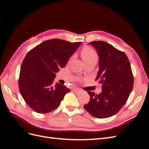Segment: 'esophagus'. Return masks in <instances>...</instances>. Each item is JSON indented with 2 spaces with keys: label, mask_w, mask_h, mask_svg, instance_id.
Masks as SVG:
<instances>
[{
  "label": "esophagus",
  "mask_w": 149,
  "mask_h": 149,
  "mask_svg": "<svg viewBox=\"0 0 149 149\" xmlns=\"http://www.w3.org/2000/svg\"><path fill=\"white\" fill-rule=\"evenodd\" d=\"M73 92L75 94H79L81 93H82V90L79 89V88H74V89H73Z\"/></svg>",
  "instance_id": "1"
}]
</instances>
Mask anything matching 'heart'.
<instances>
[{
    "instance_id": "heart-1",
    "label": "heart",
    "mask_w": 149,
    "mask_h": 149,
    "mask_svg": "<svg viewBox=\"0 0 149 149\" xmlns=\"http://www.w3.org/2000/svg\"><path fill=\"white\" fill-rule=\"evenodd\" d=\"M81 56L85 63L92 60H97V58L96 52L90 47H84L82 49Z\"/></svg>"
}]
</instances>
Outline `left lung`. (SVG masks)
<instances>
[{
	"mask_svg": "<svg viewBox=\"0 0 149 149\" xmlns=\"http://www.w3.org/2000/svg\"><path fill=\"white\" fill-rule=\"evenodd\" d=\"M99 56V71L96 81L102 84L99 94L88 91L89 102L85 110L97 118L115 115L127 101L134 85L130 64L125 53L102 41L90 42Z\"/></svg>",
	"mask_w": 149,
	"mask_h": 149,
	"instance_id": "left-lung-1",
	"label": "left lung"
}]
</instances>
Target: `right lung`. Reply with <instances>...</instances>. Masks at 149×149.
Listing matches in <instances>:
<instances>
[{"label": "right lung", "mask_w": 149, "mask_h": 149, "mask_svg": "<svg viewBox=\"0 0 149 149\" xmlns=\"http://www.w3.org/2000/svg\"><path fill=\"white\" fill-rule=\"evenodd\" d=\"M81 42L51 39L39 44L26 54L20 67L19 87L25 102L34 111L46 114L60 104L70 89L53 84L56 73L65 67Z\"/></svg>", "instance_id": "1"}]
</instances>
